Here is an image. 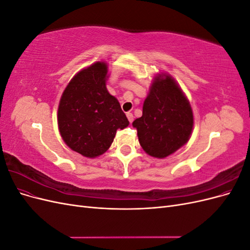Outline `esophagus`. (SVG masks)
<instances>
[{
  "label": "esophagus",
  "instance_id": "34e87169",
  "mask_svg": "<svg viewBox=\"0 0 250 250\" xmlns=\"http://www.w3.org/2000/svg\"><path fill=\"white\" fill-rule=\"evenodd\" d=\"M126 116H127L128 121H129V122L131 123L132 121H133V115H132V112H126Z\"/></svg>",
  "mask_w": 250,
  "mask_h": 250
}]
</instances>
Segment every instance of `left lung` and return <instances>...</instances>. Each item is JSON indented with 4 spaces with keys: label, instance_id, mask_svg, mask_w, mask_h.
<instances>
[{
    "label": "left lung",
    "instance_id": "left-lung-1",
    "mask_svg": "<svg viewBox=\"0 0 250 250\" xmlns=\"http://www.w3.org/2000/svg\"><path fill=\"white\" fill-rule=\"evenodd\" d=\"M140 145L147 154L165 158L185 146L194 126L190 101L178 83L167 73L156 74L143 104V115L135 119Z\"/></svg>",
    "mask_w": 250,
    "mask_h": 250
}]
</instances>
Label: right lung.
I'll use <instances>...</instances> for the list:
<instances>
[{
	"mask_svg": "<svg viewBox=\"0 0 250 250\" xmlns=\"http://www.w3.org/2000/svg\"><path fill=\"white\" fill-rule=\"evenodd\" d=\"M108 64L97 62L79 71L60 98L57 123L66 146L87 158L106 152L118 129L129 125L116 97L108 93Z\"/></svg>",
	"mask_w": 250,
	"mask_h": 250,
	"instance_id": "obj_1",
	"label": "right lung"
}]
</instances>
